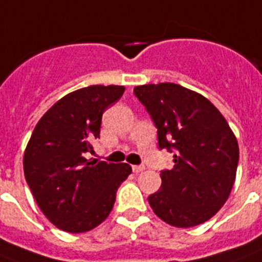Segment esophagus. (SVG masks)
Segmentation results:
<instances>
[{
  "label": "esophagus",
  "instance_id": "esophagus-1",
  "mask_svg": "<svg viewBox=\"0 0 262 262\" xmlns=\"http://www.w3.org/2000/svg\"><path fill=\"white\" fill-rule=\"evenodd\" d=\"M133 170H134V173H139V171L145 170V166L144 165H135V166H133Z\"/></svg>",
  "mask_w": 262,
  "mask_h": 262
}]
</instances>
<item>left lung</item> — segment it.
<instances>
[{"label":"left lung","instance_id":"left-lung-1","mask_svg":"<svg viewBox=\"0 0 262 262\" xmlns=\"http://www.w3.org/2000/svg\"><path fill=\"white\" fill-rule=\"evenodd\" d=\"M158 128L160 149L174 166L160 171L162 186L148 196L158 216L176 228L207 222L229 198L238 145L221 112L208 99L176 83L134 88Z\"/></svg>","mask_w":262,"mask_h":262}]
</instances>
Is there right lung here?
Here are the masks:
<instances>
[{
  "label": "right lung",
  "mask_w": 262,
  "mask_h": 262,
  "mask_svg": "<svg viewBox=\"0 0 262 262\" xmlns=\"http://www.w3.org/2000/svg\"><path fill=\"white\" fill-rule=\"evenodd\" d=\"M124 86L92 85L67 95L40 118L24 156V171L47 219L68 233L96 228L113 209L127 163L89 162L100 137L102 116L123 96Z\"/></svg>",
  "instance_id": "right-lung-1"
}]
</instances>
